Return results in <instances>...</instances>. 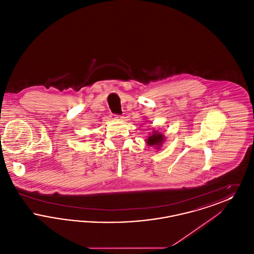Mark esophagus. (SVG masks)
Segmentation results:
<instances>
[{"mask_svg": "<svg viewBox=\"0 0 254 254\" xmlns=\"http://www.w3.org/2000/svg\"><path fill=\"white\" fill-rule=\"evenodd\" d=\"M115 118H116V119H118V120H121L123 117H122V116H120V115H116V116H115Z\"/></svg>", "mask_w": 254, "mask_h": 254, "instance_id": "1", "label": "esophagus"}]
</instances>
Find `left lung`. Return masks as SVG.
<instances>
[{
    "label": "left lung",
    "mask_w": 254,
    "mask_h": 254,
    "mask_svg": "<svg viewBox=\"0 0 254 254\" xmlns=\"http://www.w3.org/2000/svg\"><path fill=\"white\" fill-rule=\"evenodd\" d=\"M165 141V135L160 132L158 129H153L152 132L149 133L147 139H145L146 145L153 146L155 149L159 150Z\"/></svg>",
    "instance_id": "obj_1"
}]
</instances>
